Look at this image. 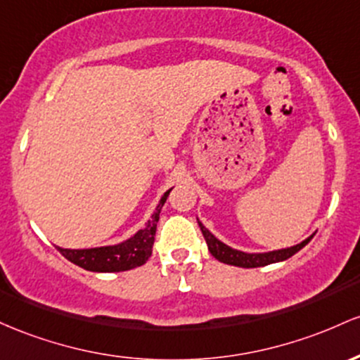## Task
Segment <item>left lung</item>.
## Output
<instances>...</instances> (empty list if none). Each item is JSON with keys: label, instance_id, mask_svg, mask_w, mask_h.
<instances>
[{"label": "left lung", "instance_id": "8db88e82", "mask_svg": "<svg viewBox=\"0 0 360 360\" xmlns=\"http://www.w3.org/2000/svg\"><path fill=\"white\" fill-rule=\"evenodd\" d=\"M200 231L204 234L205 241H207L209 252L214 258H217L219 262L228 265H234V267H243V269H255V267H265L269 264H276V262H282L288 260L289 257H292L294 253L300 252L301 248H304L306 245L309 243L311 238H306L304 241L296 246H290V248H284V250H276V252H269V253H245V252H238V250H233L231 246L224 245L223 241L217 240L212 233L207 231L204 224L199 221Z\"/></svg>", "mask_w": 360, "mask_h": 360}]
</instances>
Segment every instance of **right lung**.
Wrapping results in <instances>:
<instances>
[{"mask_svg":"<svg viewBox=\"0 0 360 360\" xmlns=\"http://www.w3.org/2000/svg\"><path fill=\"white\" fill-rule=\"evenodd\" d=\"M169 191L165 192V195L161 197L160 204L156 205V211L153 212L148 224L129 240L114 246H100V248L86 250H70L58 246L60 255L66 257L68 260L78 265V267L90 270V272H124V270L141 267L151 257L156 224H158L161 207L167 202Z\"/></svg>","mask_w":360,"mask_h":360,"instance_id":"add662e5","label":"right lung"}]
</instances>
